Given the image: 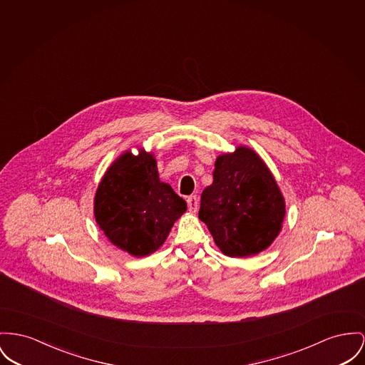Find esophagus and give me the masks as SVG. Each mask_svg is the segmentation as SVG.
I'll use <instances>...</instances> for the list:
<instances>
[{
  "instance_id": "esophagus-1",
  "label": "esophagus",
  "mask_w": 365,
  "mask_h": 365,
  "mask_svg": "<svg viewBox=\"0 0 365 365\" xmlns=\"http://www.w3.org/2000/svg\"><path fill=\"white\" fill-rule=\"evenodd\" d=\"M187 203H188V209L191 213H195L199 207V200H197V196L196 195H191L187 197Z\"/></svg>"
}]
</instances>
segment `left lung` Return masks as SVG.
<instances>
[{
    "mask_svg": "<svg viewBox=\"0 0 365 365\" xmlns=\"http://www.w3.org/2000/svg\"><path fill=\"white\" fill-rule=\"evenodd\" d=\"M285 217V199L263 162L250 148L220 155L213 182L200 196L202 220L220 250L247 257L267 249Z\"/></svg>",
    "mask_w": 365,
    "mask_h": 365,
    "instance_id": "1",
    "label": "left lung"
}]
</instances>
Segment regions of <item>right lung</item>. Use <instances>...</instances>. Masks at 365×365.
I'll return each instance as SVG.
<instances>
[{"instance_id": "obj_1", "label": "right lung", "mask_w": 365, "mask_h": 365, "mask_svg": "<svg viewBox=\"0 0 365 365\" xmlns=\"http://www.w3.org/2000/svg\"><path fill=\"white\" fill-rule=\"evenodd\" d=\"M187 202L159 180L153 153L130 150L103 174L94 199V216L106 238L135 257L156 252L166 241Z\"/></svg>"}]
</instances>
